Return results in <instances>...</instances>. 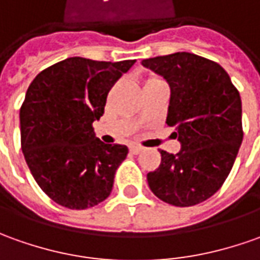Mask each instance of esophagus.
Returning a JSON list of instances; mask_svg holds the SVG:
<instances>
[{
    "label": "esophagus",
    "mask_w": 260,
    "mask_h": 260,
    "mask_svg": "<svg viewBox=\"0 0 260 260\" xmlns=\"http://www.w3.org/2000/svg\"><path fill=\"white\" fill-rule=\"evenodd\" d=\"M131 153H134V155H138V153H141L144 151V148L142 146H139V145H132L129 148Z\"/></svg>",
    "instance_id": "34e87169"
}]
</instances>
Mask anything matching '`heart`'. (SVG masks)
Instances as JSON below:
<instances>
[{
  "instance_id": "b5f03b06",
  "label": "heart",
  "mask_w": 260,
  "mask_h": 260,
  "mask_svg": "<svg viewBox=\"0 0 260 260\" xmlns=\"http://www.w3.org/2000/svg\"><path fill=\"white\" fill-rule=\"evenodd\" d=\"M153 81H162V79L158 78V77H149V78L146 79V82H153Z\"/></svg>"
}]
</instances>
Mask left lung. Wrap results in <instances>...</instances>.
<instances>
[{
	"label": "left lung",
	"instance_id": "obj_1",
	"mask_svg": "<svg viewBox=\"0 0 260 260\" xmlns=\"http://www.w3.org/2000/svg\"><path fill=\"white\" fill-rule=\"evenodd\" d=\"M142 65L171 86L167 123L182 146L176 155L160 151L148 185L169 205L201 204L220 189L242 144L239 91L218 62L190 52L155 56Z\"/></svg>",
	"mask_w": 260,
	"mask_h": 260
}]
</instances>
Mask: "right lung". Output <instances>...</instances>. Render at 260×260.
Listing matches in <instances>:
<instances>
[{
  "mask_svg": "<svg viewBox=\"0 0 260 260\" xmlns=\"http://www.w3.org/2000/svg\"><path fill=\"white\" fill-rule=\"evenodd\" d=\"M134 63L72 56L41 71L28 86L19 109L21 149L35 182L63 208H92L112 190L128 148L101 142L92 123Z\"/></svg>",
  "mask_w": 260,
  "mask_h": 260,
  "instance_id": "obj_1",
  "label": "right lung"
}]
</instances>
